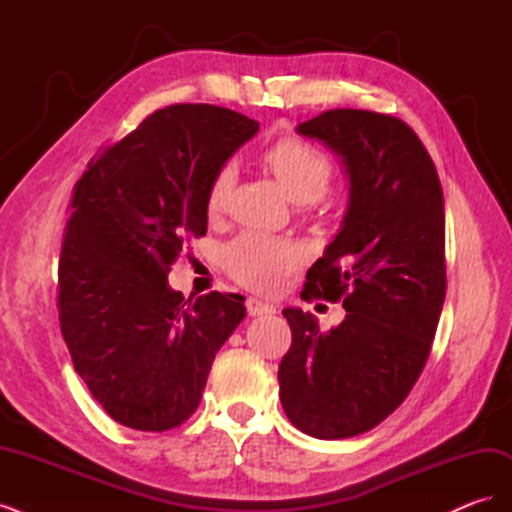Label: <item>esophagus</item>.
Wrapping results in <instances>:
<instances>
[{
  "label": "esophagus",
  "mask_w": 512,
  "mask_h": 512,
  "mask_svg": "<svg viewBox=\"0 0 512 512\" xmlns=\"http://www.w3.org/2000/svg\"><path fill=\"white\" fill-rule=\"evenodd\" d=\"M245 307H247V314H250V316H269V314H275V307L271 303L260 301V299H247Z\"/></svg>",
  "instance_id": "obj_1"
}]
</instances>
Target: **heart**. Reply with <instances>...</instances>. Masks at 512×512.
<instances>
[{
  "instance_id": "1",
  "label": "heart",
  "mask_w": 512,
  "mask_h": 512,
  "mask_svg": "<svg viewBox=\"0 0 512 512\" xmlns=\"http://www.w3.org/2000/svg\"><path fill=\"white\" fill-rule=\"evenodd\" d=\"M260 162L280 181L294 203H314L331 188L335 168L320 149L301 138L286 136L260 151ZM235 170L222 166L215 170L207 188V213L220 215L232 194ZM226 269L235 280L258 292L280 288L286 275L297 267L299 247L262 232H243L226 247Z\"/></svg>"
}]
</instances>
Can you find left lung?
I'll use <instances>...</instances> for the list:
<instances>
[{"label":"left lung","mask_w":512,"mask_h":512,"mask_svg":"<svg viewBox=\"0 0 512 512\" xmlns=\"http://www.w3.org/2000/svg\"><path fill=\"white\" fill-rule=\"evenodd\" d=\"M342 156L350 205L305 275L301 299L342 301L322 331L284 309L292 344L277 371L290 423L320 440L374 429L408 397L429 359L446 297L444 196L421 138L391 115L333 108L299 126Z\"/></svg>","instance_id":"obj_1"}]
</instances>
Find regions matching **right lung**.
Masks as SVG:
<instances>
[{
  "label": "right lung",
  "mask_w": 512,
  "mask_h": 512,
  "mask_svg": "<svg viewBox=\"0 0 512 512\" xmlns=\"http://www.w3.org/2000/svg\"><path fill=\"white\" fill-rule=\"evenodd\" d=\"M258 121L173 104L98 151L74 183L59 254L57 309L76 374L113 421L168 431L196 412L215 352L245 316L241 294L192 301L168 273L207 232L215 170Z\"/></svg>",
  "instance_id": "right-lung-1"
}]
</instances>
